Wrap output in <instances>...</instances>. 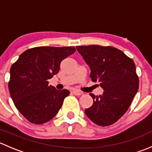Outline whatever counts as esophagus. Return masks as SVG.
<instances>
[{"instance_id": "obj_1", "label": "esophagus", "mask_w": 152, "mask_h": 152, "mask_svg": "<svg viewBox=\"0 0 152 152\" xmlns=\"http://www.w3.org/2000/svg\"><path fill=\"white\" fill-rule=\"evenodd\" d=\"M72 93H73L74 95H76V96H80V95L82 94V93H81L80 91H79V90H72Z\"/></svg>"}]
</instances>
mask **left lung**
I'll use <instances>...</instances> for the list:
<instances>
[{
  "label": "left lung",
  "mask_w": 152,
  "mask_h": 152,
  "mask_svg": "<svg viewBox=\"0 0 152 152\" xmlns=\"http://www.w3.org/2000/svg\"><path fill=\"white\" fill-rule=\"evenodd\" d=\"M90 67L92 81L99 82L103 95L90 93L93 104L85 110L93 123L107 126L125 114L137 93L139 79L134 61L119 49L111 46H76Z\"/></svg>",
  "instance_id": "obj_1"
}]
</instances>
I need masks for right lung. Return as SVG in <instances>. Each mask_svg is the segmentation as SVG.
<instances>
[{"mask_svg":"<svg viewBox=\"0 0 152 152\" xmlns=\"http://www.w3.org/2000/svg\"><path fill=\"white\" fill-rule=\"evenodd\" d=\"M76 51L74 47H35L20 55L10 68L9 90L20 113L35 124L51 120L70 92L57 90L48 80L56 74L64 59Z\"/></svg>","mask_w":152,"mask_h":152,"instance_id":"add662e5","label":"right lung"}]
</instances>
